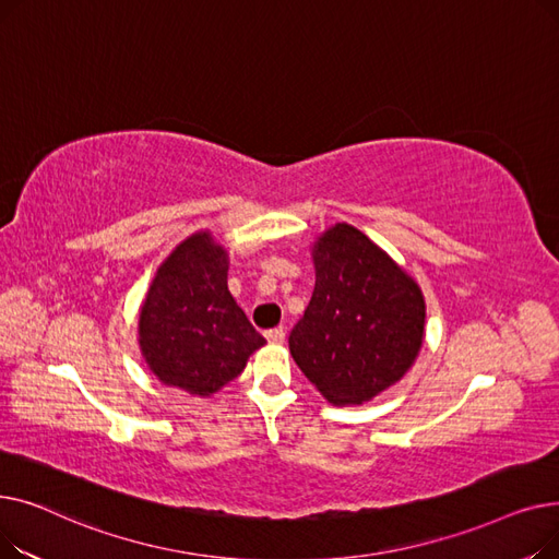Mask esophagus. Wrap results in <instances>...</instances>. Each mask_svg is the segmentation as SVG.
<instances>
[{"label": "esophagus", "mask_w": 559, "mask_h": 559, "mask_svg": "<svg viewBox=\"0 0 559 559\" xmlns=\"http://www.w3.org/2000/svg\"><path fill=\"white\" fill-rule=\"evenodd\" d=\"M264 337H267L272 344H283L285 342V331H283V326H276V329H270L267 333H264Z\"/></svg>", "instance_id": "esophagus-1"}]
</instances>
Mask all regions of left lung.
<instances>
[{"label":"left lung","mask_w":559,"mask_h":559,"mask_svg":"<svg viewBox=\"0 0 559 559\" xmlns=\"http://www.w3.org/2000/svg\"><path fill=\"white\" fill-rule=\"evenodd\" d=\"M314 270L312 299L289 333L292 358L331 403L369 401L394 385L419 354L421 289L348 224L317 242Z\"/></svg>","instance_id":"8db88e82"}]
</instances>
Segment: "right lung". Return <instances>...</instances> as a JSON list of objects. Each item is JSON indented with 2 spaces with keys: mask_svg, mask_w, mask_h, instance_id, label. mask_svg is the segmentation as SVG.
Segmentation results:
<instances>
[{
  "mask_svg": "<svg viewBox=\"0 0 559 559\" xmlns=\"http://www.w3.org/2000/svg\"><path fill=\"white\" fill-rule=\"evenodd\" d=\"M226 270V251L209 233L192 235L160 264L140 312V346L165 385L209 396L264 344L230 297Z\"/></svg>",
  "mask_w": 559,
  "mask_h": 559,
  "instance_id": "1",
  "label": "right lung"
}]
</instances>
